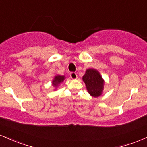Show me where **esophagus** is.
<instances>
[{"instance_id":"obj_1","label":"esophagus","mask_w":147,"mask_h":147,"mask_svg":"<svg viewBox=\"0 0 147 147\" xmlns=\"http://www.w3.org/2000/svg\"><path fill=\"white\" fill-rule=\"evenodd\" d=\"M70 77H71L72 79H76L77 78V75L75 73V72H71V73H70Z\"/></svg>"}]
</instances>
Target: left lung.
Masks as SVG:
<instances>
[{"instance_id": "obj_1", "label": "left lung", "mask_w": 147, "mask_h": 147, "mask_svg": "<svg viewBox=\"0 0 147 147\" xmlns=\"http://www.w3.org/2000/svg\"><path fill=\"white\" fill-rule=\"evenodd\" d=\"M86 84L88 93L94 97H97L102 94L104 81L102 75L95 69H88L82 77Z\"/></svg>"}]
</instances>
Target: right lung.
<instances>
[{
	"mask_svg": "<svg viewBox=\"0 0 147 147\" xmlns=\"http://www.w3.org/2000/svg\"><path fill=\"white\" fill-rule=\"evenodd\" d=\"M64 79H65V76L64 75H56L52 82V86L54 87L57 88L61 83H62L63 82Z\"/></svg>",
	"mask_w": 147,
	"mask_h": 147,
	"instance_id": "right-lung-1",
	"label": "right lung"
}]
</instances>
